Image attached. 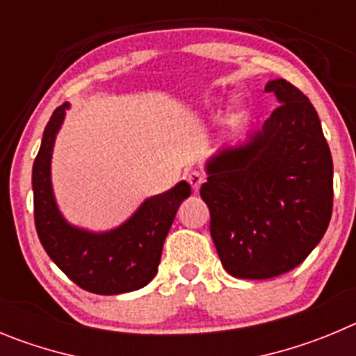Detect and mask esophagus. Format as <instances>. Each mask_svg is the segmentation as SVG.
Masks as SVG:
<instances>
[{"instance_id":"34e87169","label":"esophagus","mask_w":356,"mask_h":356,"mask_svg":"<svg viewBox=\"0 0 356 356\" xmlns=\"http://www.w3.org/2000/svg\"><path fill=\"white\" fill-rule=\"evenodd\" d=\"M188 182L191 184L193 191H198V188H200V186L206 182V175L198 170H191L190 174H188Z\"/></svg>"}]
</instances>
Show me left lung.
Here are the masks:
<instances>
[{
    "instance_id": "left-lung-1",
    "label": "left lung",
    "mask_w": 356,
    "mask_h": 356,
    "mask_svg": "<svg viewBox=\"0 0 356 356\" xmlns=\"http://www.w3.org/2000/svg\"><path fill=\"white\" fill-rule=\"evenodd\" d=\"M278 104L246 145L207 165L202 200L227 273L266 280L302 264L328 229L334 163L319 117L286 79L266 85Z\"/></svg>"
}]
</instances>
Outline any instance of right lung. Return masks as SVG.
Returning a JSON list of instances; mask_svg holds the SVG:
<instances>
[{
  "instance_id": "1",
  "label": "right lung",
  "mask_w": 356,
  "mask_h": 356,
  "mask_svg": "<svg viewBox=\"0 0 356 356\" xmlns=\"http://www.w3.org/2000/svg\"><path fill=\"white\" fill-rule=\"evenodd\" d=\"M67 106L65 102L51 115L33 163L31 184L38 239L51 261L88 293L120 294L142 289L158 273L163 243L177 207L191 195L190 184L181 181L172 190L147 198L124 225L106 234L70 227L54 204L49 175L54 136Z\"/></svg>"
}]
</instances>
